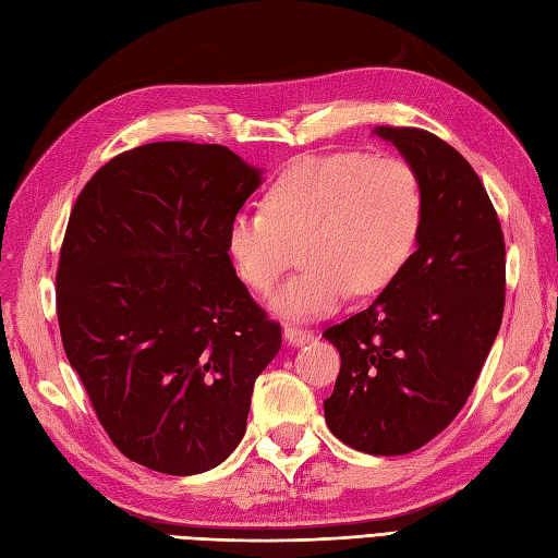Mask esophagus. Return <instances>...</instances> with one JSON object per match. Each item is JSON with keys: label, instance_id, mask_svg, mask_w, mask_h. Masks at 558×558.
I'll use <instances>...</instances> for the list:
<instances>
[{"label": "esophagus", "instance_id": "esophagus-1", "mask_svg": "<svg viewBox=\"0 0 558 558\" xmlns=\"http://www.w3.org/2000/svg\"><path fill=\"white\" fill-rule=\"evenodd\" d=\"M283 339H287L291 345H303V343L315 339V331L295 327V325H287V327H283Z\"/></svg>", "mask_w": 558, "mask_h": 558}]
</instances>
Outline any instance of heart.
I'll return each instance as SVG.
<instances>
[{"mask_svg":"<svg viewBox=\"0 0 558 558\" xmlns=\"http://www.w3.org/2000/svg\"><path fill=\"white\" fill-rule=\"evenodd\" d=\"M423 215V183L401 157H303L267 185L263 213L231 219L227 251L247 287L269 293L301 247L305 269L271 305L311 317L349 291L373 295L393 283L415 253Z\"/></svg>","mask_w":558,"mask_h":558,"instance_id":"b5f03b06","label":"heart"}]
</instances>
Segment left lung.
<instances>
[{
	"label": "left lung",
	"instance_id": "1",
	"mask_svg": "<svg viewBox=\"0 0 558 558\" xmlns=\"http://www.w3.org/2000/svg\"><path fill=\"white\" fill-rule=\"evenodd\" d=\"M423 183L417 251L373 305L325 329L341 369L331 435L373 456L417 451L461 413L501 327L506 245L468 159L415 126H379Z\"/></svg>",
	"mask_w": 558,
	"mask_h": 558
}]
</instances>
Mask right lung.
Instances as JSON below:
<instances>
[{"instance_id": "right-lung-1", "label": "right lung", "mask_w": 558, "mask_h": 558, "mask_svg": "<svg viewBox=\"0 0 558 558\" xmlns=\"http://www.w3.org/2000/svg\"><path fill=\"white\" fill-rule=\"evenodd\" d=\"M259 171L217 143L109 159L71 209L57 267L61 343L111 444L165 475L239 447L257 375L281 349L227 251Z\"/></svg>"}]
</instances>
